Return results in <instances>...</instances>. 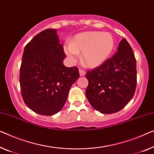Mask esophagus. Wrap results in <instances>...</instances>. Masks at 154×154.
<instances>
[{
  "instance_id": "obj_1",
  "label": "esophagus",
  "mask_w": 154,
  "mask_h": 154,
  "mask_svg": "<svg viewBox=\"0 0 154 154\" xmlns=\"http://www.w3.org/2000/svg\"><path fill=\"white\" fill-rule=\"evenodd\" d=\"M79 74L80 76H84L85 74H86V72L83 70H79Z\"/></svg>"
}]
</instances>
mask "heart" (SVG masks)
Segmentation results:
<instances>
[{"label":"heart","instance_id":"heart-1","mask_svg":"<svg viewBox=\"0 0 154 154\" xmlns=\"http://www.w3.org/2000/svg\"><path fill=\"white\" fill-rule=\"evenodd\" d=\"M115 45L113 36L107 32H86L78 34L72 43L64 45V51L70 60L75 63L82 52V61L90 68L100 66L111 54Z\"/></svg>","mask_w":154,"mask_h":154}]
</instances>
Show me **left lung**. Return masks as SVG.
I'll use <instances>...</instances> for the list:
<instances>
[{
    "mask_svg": "<svg viewBox=\"0 0 154 154\" xmlns=\"http://www.w3.org/2000/svg\"><path fill=\"white\" fill-rule=\"evenodd\" d=\"M86 95L94 109L111 114L122 109L134 95L137 84L136 60L125 38L118 52L102 64L86 72Z\"/></svg>",
    "mask_w": 154,
    "mask_h": 154,
    "instance_id": "1",
    "label": "left lung"
}]
</instances>
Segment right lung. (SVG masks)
I'll return each mask as SVG.
<instances>
[{
	"mask_svg": "<svg viewBox=\"0 0 154 154\" xmlns=\"http://www.w3.org/2000/svg\"><path fill=\"white\" fill-rule=\"evenodd\" d=\"M63 45L57 30L45 29L26 45L20 69L21 95L27 106L42 116L62 109L68 92L79 77L76 67H66Z\"/></svg>",
	"mask_w": 154,
	"mask_h": 154,
	"instance_id": "add662e5",
	"label": "right lung"
}]
</instances>
